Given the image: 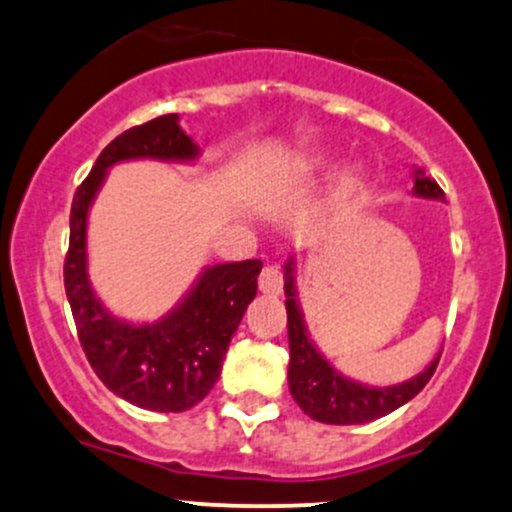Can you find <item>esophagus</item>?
<instances>
[{"label": "esophagus", "instance_id": "34e87169", "mask_svg": "<svg viewBox=\"0 0 512 512\" xmlns=\"http://www.w3.org/2000/svg\"><path fill=\"white\" fill-rule=\"evenodd\" d=\"M281 289H284V274L274 264H267L260 274V291L267 296H279Z\"/></svg>", "mask_w": 512, "mask_h": 512}]
</instances>
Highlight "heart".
<instances>
[{"label": "heart", "mask_w": 512, "mask_h": 512, "mask_svg": "<svg viewBox=\"0 0 512 512\" xmlns=\"http://www.w3.org/2000/svg\"><path fill=\"white\" fill-rule=\"evenodd\" d=\"M358 178H361V170H358L356 166L344 168L342 175H339V180H342V187H354Z\"/></svg>", "instance_id": "b5f03b06"}]
</instances>
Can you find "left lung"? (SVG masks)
<instances>
[{
  "label": "left lung",
  "mask_w": 512,
  "mask_h": 512,
  "mask_svg": "<svg viewBox=\"0 0 512 512\" xmlns=\"http://www.w3.org/2000/svg\"><path fill=\"white\" fill-rule=\"evenodd\" d=\"M411 195L426 197V199H445L443 190L438 187L436 180L426 178L421 168L414 170V190ZM296 264L293 257L286 262L284 272V293H286V327H289V390L296 404L301 407L310 419L320 421V424H368V421L387 416L407 404L424 390L431 375L436 373L438 358H433L431 366L416 378L404 380L399 385L390 387H373L366 383H356V380L344 378L337 368L327 361L325 356L317 351L313 339H310L308 327H305L303 310L298 305L296 291V274H293Z\"/></svg>",
  "instance_id": "8db88e82"
}]
</instances>
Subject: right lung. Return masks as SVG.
<instances>
[{
	"instance_id": "obj_1",
	"label": "right lung",
	"mask_w": 512,
	"mask_h": 512,
	"mask_svg": "<svg viewBox=\"0 0 512 512\" xmlns=\"http://www.w3.org/2000/svg\"><path fill=\"white\" fill-rule=\"evenodd\" d=\"M199 146L182 132L178 115H161L115 137L81 182L69 214L64 291L84 354L110 392L151 411H185L209 395L228 344L257 293L260 260L214 264L187 296L156 322H127L101 303L88 281L86 221L108 168L122 161L190 163Z\"/></svg>"
}]
</instances>
